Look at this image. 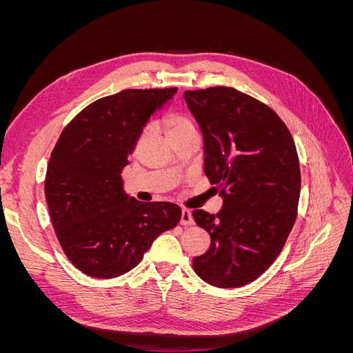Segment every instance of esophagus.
Instances as JSON below:
<instances>
[{
  "mask_svg": "<svg viewBox=\"0 0 353 353\" xmlns=\"http://www.w3.org/2000/svg\"><path fill=\"white\" fill-rule=\"evenodd\" d=\"M193 213L188 209H183V212H181V225H193Z\"/></svg>",
  "mask_w": 353,
  "mask_h": 353,
  "instance_id": "1",
  "label": "esophagus"
}]
</instances>
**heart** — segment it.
<instances>
[{
  "mask_svg": "<svg viewBox=\"0 0 353 353\" xmlns=\"http://www.w3.org/2000/svg\"><path fill=\"white\" fill-rule=\"evenodd\" d=\"M162 122L172 140H175V138L184 135L187 132L196 131V122L193 119V116L183 109H169L163 114ZM147 131L148 130H144V132L141 135V140H144Z\"/></svg>",
  "mask_w": 353,
  "mask_h": 353,
  "instance_id": "b5f03b06",
  "label": "heart"
}]
</instances>
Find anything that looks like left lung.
<instances>
[{
  "label": "left lung",
  "mask_w": 353,
  "mask_h": 353,
  "mask_svg": "<svg viewBox=\"0 0 353 353\" xmlns=\"http://www.w3.org/2000/svg\"><path fill=\"white\" fill-rule=\"evenodd\" d=\"M205 140V174L223 199L216 215L193 218L210 248L193 259L203 281L252 283L283 250L297 216L301 166L293 137L270 105L231 87L185 91Z\"/></svg>",
  "instance_id": "8db88e82"
}]
</instances>
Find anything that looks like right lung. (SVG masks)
<instances>
[{"mask_svg":"<svg viewBox=\"0 0 353 353\" xmlns=\"http://www.w3.org/2000/svg\"><path fill=\"white\" fill-rule=\"evenodd\" d=\"M176 88L123 90L87 105L61 131L46 175L52 228L68 259L94 279L141 262L154 239L181 219L175 203L126 196L122 169L156 109Z\"/></svg>","mask_w":353,"mask_h":353,"instance_id":"obj_1","label":"right lung"}]
</instances>
